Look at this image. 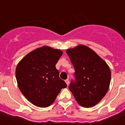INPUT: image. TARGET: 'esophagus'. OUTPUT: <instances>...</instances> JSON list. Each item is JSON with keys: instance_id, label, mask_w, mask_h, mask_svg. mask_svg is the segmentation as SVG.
I'll return each mask as SVG.
<instances>
[{"instance_id": "esophagus-1", "label": "esophagus", "mask_w": 125, "mask_h": 125, "mask_svg": "<svg viewBox=\"0 0 125 125\" xmlns=\"http://www.w3.org/2000/svg\"><path fill=\"white\" fill-rule=\"evenodd\" d=\"M65 82H66V83L67 84V85H69V79H66V80H65Z\"/></svg>"}]
</instances>
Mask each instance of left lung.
<instances>
[{"label": "left lung", "mask_w": 125, "mask_h": 125, "mask_svg": "<svg viewBox=\"0 0 125 125\" xmlns=\"http://www.w3.org/2000/svg\"><path fill=\"white\" fill-rule=\"evenodd\" d=\"M75 69L76 81L69 89L79 104L85 108L95 106L110 87L111 71L102 58L84 45L66 51Z\"/></svg>", "instance_id": "1"}]
</instances>
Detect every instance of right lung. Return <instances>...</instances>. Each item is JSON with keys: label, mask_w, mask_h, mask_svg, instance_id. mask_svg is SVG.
<instances>
[{"label": "right lung", "mask_w": 125, "mask_h": 125, "mask_svg": "<svg viewBox=\"0 0 125 125\" xmlns=\"http://www.w3.org/2000/svg\"><path fill=\"white\" fill-rule=\"evenodd\" d=\"M62 51L43 46L32 51L17 64L15 77L20 91L36 106L48 107L67 84L59 78L56 64Z\"/></svg>", "instance_id": "obj_1"}]
</instances>
